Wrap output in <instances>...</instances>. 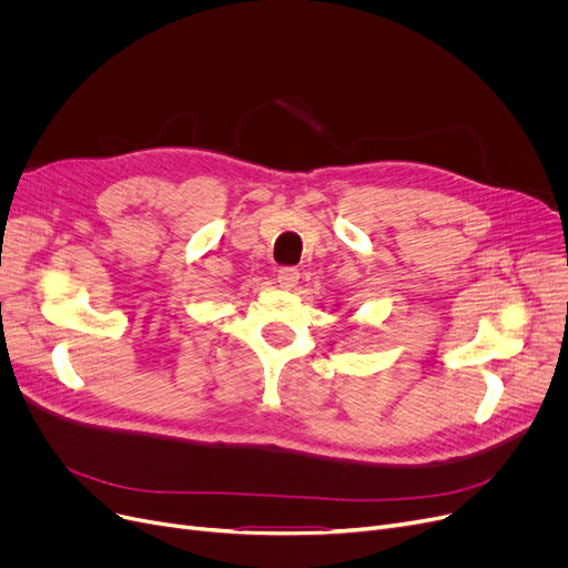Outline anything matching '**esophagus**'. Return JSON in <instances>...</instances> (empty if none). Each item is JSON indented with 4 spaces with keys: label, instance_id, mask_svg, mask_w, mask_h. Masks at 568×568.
Here are the masks:
<instances>
[{
    "label": "esophagus",
    "instance_id": "34e87169",
    "mask_svg": "<svg viewBox=\"0 0 568 568\" xmlns=\"http://www.w3.org/2000/svg\"><path fill=\"white\" fill-rule=\"evenodd\" d=\"M300 268H294V266H283V268H278V285L283 287V290H292L296 283H300Z\"/></svg>",
    "mask_w": 568,
    "mask_h": 568
}]
</instances>
